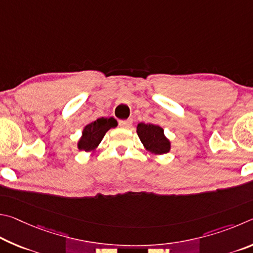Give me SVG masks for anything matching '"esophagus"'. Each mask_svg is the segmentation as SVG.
<instances>
[{
	"label": "esophagus",
	"instance_id": "obj_1",
	"mask_svg": "<svg viewBox=\"0 0 253 253\" xmlns=\"http://www.w3.org/2000/svg\"><path fill=\"white\" fill-rule=\"evenodd\" d=\"M132 123V120L131 119H127V120H121V121L119 122L120 126L121 127H129Z\"/></svg>",
	"mask_w": 253,
	"mask_h": 253
}]
</instances>
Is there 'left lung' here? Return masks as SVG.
Wrapping results in <instances>:
<instances>
[{
	"label": "left lung",
	"instance_id": "left-lung-1",
	"mask_svg": "<svg viewBox=\"0 0 253 253\" xmlns=\"http://www.w3.org/2000/svg\"><path fill=\"white\" fill-rule=\"evenodd\" d=\"M136 133H138L144 148L151 153L166 154L170 151L171 143L167 139L161 126L141 122L136 126Z\"/></svg>",
	"mask_w": 253,
	"mask_h": 253
}]
</instances>
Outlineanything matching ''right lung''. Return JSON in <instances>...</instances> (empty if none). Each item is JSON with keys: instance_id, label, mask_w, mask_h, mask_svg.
Listing matches in <instances>:
<instances>
[{"instance_id": "add662e5", "label": "right lung", "mask_w": 253, "mask_h": 253, "mask_svg": "<svg viewBox=\"0 0 253 253\" xmlns=\"http://www.w3.org/2000/svg\"><path fill=\"white\" fill-rule=\"evenodd\" d=\"M117 126L118 122L114 118H100L88 123L84 126L81 139L78 142V149L85 152L94 151L106 132Z\"/></svg>"}]
</instances>
